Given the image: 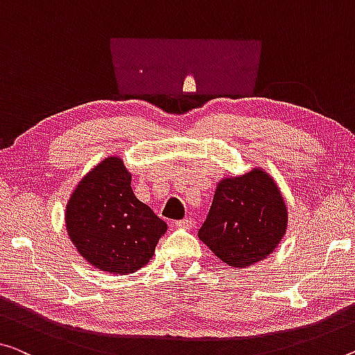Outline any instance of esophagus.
I'll list each match as a JSON object with an SVG mask.
<instances>
[{
  "label": "esophagus",
  "mask_w": 355,
  "mask_h": 355,
  "mask_svg": "<svg viewBox=\"0 0 355 355\" xmlns=\"http://www.w3.org/2000/svg\"><path fill=\"white\" fill-rule=\"evenodd\" d=\"M176 227L178 228H192L193 227V220L190 219V217H185V219L176 222Z\"/></svg>",
  "instance_id": "obj_1"
}]
</instances>
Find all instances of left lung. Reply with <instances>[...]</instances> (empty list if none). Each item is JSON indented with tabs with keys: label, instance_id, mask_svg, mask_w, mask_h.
<instances>
[{
	"label": "left lung",
	"instance_id": "1",
	"mask_svg": "<svg viewBox=\"0 0 355 355\" xmlns=\"http://www.w3.org/2000/svg\"><path fill=\"white\" fill-rule=\"evenodd\" d=\"M288 222L287 203L263 168L222 178L198 238L232 268L259 263L279 246Z\"/></svg>",
	"mask_w": 355,
	"mask_h": 355
}]
</instances>
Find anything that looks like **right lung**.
Returning a JSON list of instances; mask_svg holds the SVG:
<instances>
[{
	"label": "right lung",
	"mask_w": 355,
	"mask_h": 355,
	"mask_svg": "<svg viewBox=\"0 0 355 355\" xmlns=\"http://www.w3.org/2000/svg\"><path fill=\"white\" fill-rule=\"evenodd\" d=\"M130 184L122 157L109 155L80 179L64 209L68 236L83 259L119 276L149 263L168 228Z\"/></svg>",
	"instance_id": "1"
}]
</instances>
